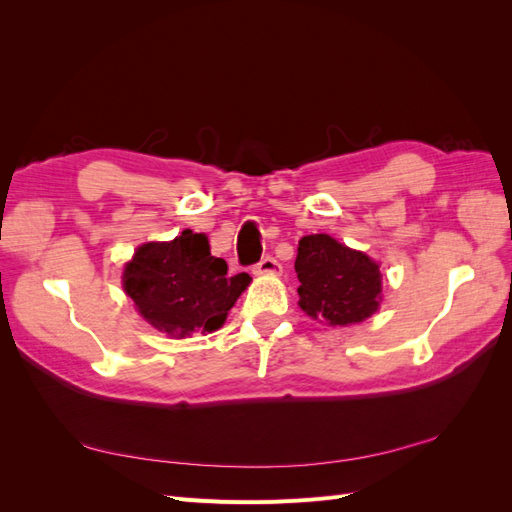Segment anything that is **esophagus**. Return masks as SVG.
<instances>
[{"label": "esophagus", "instance_id": "34e87169", "mask_svg": "<svg viewBox=\"0 0 512 512\" xmlns=\"http://www.w3.org/2000/svg\"><path fill=\"white\" fill-rule=\"evenodd\" d=\"M254 273H282V265H280V262H277L273 256H267V258H262L260 262H258V265L254 267Z\"/></svg>", "mask_w": 512, "mask_h": 512}]
</instances>
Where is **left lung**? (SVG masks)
Returning a JSON list of instances; mask_svg holds the SVG:
<instances>
[{"label":"left lung","mask_w":512,"mask_h":512,"mask_svg":"<svg viewBox=\"0 0 512 512\" xmlns=\"http://www.w3.org/2000/svg\"><path fill=\"white\" fill-rule=\"evenodd\" d=\"M294 271L301 282L299 307L333 327L363 322L380 305V267L329 235H309L299 241Z\"/></svg>","instance_id":"obj_1"}]
</instances>
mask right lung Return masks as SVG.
<instances>
[{
  "instance_id": "add662e5",
  "label": "right lung",
  "mask_w": 512,
  "mask_h": 512,
  "mask_svg": "<svg viewBox=\"0 0 512 512\" xmlns=\"http://www.w3.org/2000/svg\"><path fill=\"white\" fill-rule=\"evenodd\" d=\"M250 280L247 273L228 275L226 260L211 256L205 232L192 230L175 241L141 245L123 271V288L138 312L177 339L220 329Z\"/></svg>"
}]
</instances>
